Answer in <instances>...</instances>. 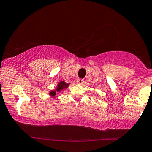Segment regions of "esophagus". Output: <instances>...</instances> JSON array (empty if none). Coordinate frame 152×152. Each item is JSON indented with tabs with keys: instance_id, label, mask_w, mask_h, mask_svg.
I'll use <instances>...</instances> for the list:
<instances>
[{
	"instance_id": "obj_1",
	"label": "esophagus",
	"mask_w": 152,
	"mask_h": 152,
	"mask_svg": "<svg viewBox=\"0 0 152 152\" xmlns=\"http://www.w3.org/2000/svg\"><path fill=\"white\" fill-rule=\"evenodd\" d=\"M77 82H78V84H83L84 83V80L82 79H79L77 80Z\"/></svg>"
}]
</instances>
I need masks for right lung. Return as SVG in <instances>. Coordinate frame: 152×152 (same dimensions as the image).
I'll return each mask as SVG.
<instances>
[{
	"label": "right lung",
	"mask_w": 152,
	"mask_h": 152,
	"mask_svg": "<svg viewBox=\"0 0 152 152\" xmlns=\"http://www.w3.org/2000/svg\"><path fill=\"white\" fill-rule=\"evenodd\" d=\"M68 86V84H66V83L64 82V81H61V82H60L58 85L57 91H58V92H59V91H61L62 89H65V88H67ZM50 94L51 96H54L56 94V91H52L50 93Z\"/></svg>",
	"instance_id": "add662e5"
}]
</instances>
